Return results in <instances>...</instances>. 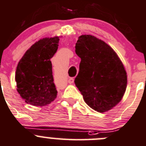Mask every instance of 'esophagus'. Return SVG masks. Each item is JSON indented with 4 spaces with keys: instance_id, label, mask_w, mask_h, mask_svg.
Listing matches in <instances>:
<instances>
[{
    "instance_id": "esophagus-1",
    "label": "esophagus",
    "mask_w": 146,
    "mask_h": 146,
    "mask_svg": "<svg viewBox=\"0 0 146 146\" xmlns=\"http://www.w3.org/2000/svg\"><path fill=\"white\" fill-rule=\"evenodd\" d=\"M74 78H70V79H68V82L69 84H72L74 83Z\"/></svg>"
}]
</instances>
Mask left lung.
I'll use <instances>...</instances> for the list:
<instances>
[{"label":"left lung","mask_w":146,"mask_h":146,"mask_svg":"<svg viewBox=\"0 0 146 146\" xmlns=\"http://www.w3.org/2000/svg\"><path fill=\"white\" fill-rule=\"evenodd\" d=\"M81 58L74 79L85 103L99 112L110 110L122 98L127 76L122 62L113 49L91 35H82L75 46Z\"/></svg>","instance_id":"left-lung-1"}]
</instances>
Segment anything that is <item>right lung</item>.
Returning a JSON list of instances; mask_svg holds the SVG:
<instances>
[{
	"label": "right lung",
	"instance_id": "obj_1",
	"mask_svg": "<svg viewBox=\"0 0 146 146\" xmlns=\"http://www.w3.org/2000/svg\"><path fill=\"white\" fill-rule=\"evenodd\" d=\"M58 36L36 42L19 60L16 70L17 90L27 103L34 106L50 104L57 96L50 59L58 48Z\"/></svg>",
	"mask_w": 146,
	"mask_h": 146
}]
</instances>
